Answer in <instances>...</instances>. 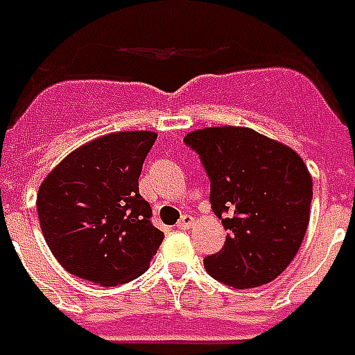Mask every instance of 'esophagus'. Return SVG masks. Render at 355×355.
Masks as SVG:
<instances>
[{
    "instance_id": "34e87169",
    "label": "esophagus",
    "mask_w": 355,
    "mask_h": 355,
    "mask_svg": "<svg viewBox=\"0 0 355 355\" xmlns=\"http://www.w3.org/2000/svg\"><path fill=\"white\" fill-rule=\"evenodd\" d=\"M192 223H194V218L185 214V216H181V220L178 222V227H180L181 231H187V229H191Z\"/></svg>"
}]
</instances>
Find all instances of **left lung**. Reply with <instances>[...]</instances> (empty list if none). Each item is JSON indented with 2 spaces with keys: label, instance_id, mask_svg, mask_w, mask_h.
<instances>
[{
  "label": "left lung",
  "instance_id": "obj_1",
  "mask_svg": "<svg viewBox=\"0 0 355 355\" xmlns=\"http://www.w3.org/2000/svg\"><path fill=\"white\" fill-rule=\"evenodd\" d=\"M211 178L212 211L227 229L205 269L227 286L248 290L275 280L299 253L310 222L313 181L288 144L243 126L187 133Z\"/></svg>",
  "mask_w": 355,
  "mask_h": 355
}]
</instances>
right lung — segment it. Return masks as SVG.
I'll return each mask as SVG.
<instances>
[{"instance_id":"obj_1","label":"right lung","mask_w":355,"mask_h":355,"mask_svg":"<svg viewBox=\"0 0 355 355\" xmlns=\"http://www.w3.org/2000/svg\"><path fill=\"white\" fill-rule=\"evenodd\" d=\"M157 133H106L67 154L36 194L40 227L65 271L119 286L148 269L164 234L152 225L139 175Z\"/></svg>"}]
</instances>
